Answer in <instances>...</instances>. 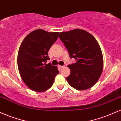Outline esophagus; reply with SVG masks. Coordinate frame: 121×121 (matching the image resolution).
<instances>
[{
  "instance_id": "1",
  "label": "esophagus",
  "mask_w": 121,
  "mask_h": 121,
  "mask_svg": "<svg viewBox=\"0 0 121 121\" xmlns=\"http://www.w3.org/2000/svg\"><path fill=\"white\" fill-rule=\"evenodd\" d=\"M58 67H59L60 69H62V68H63L64 66H59H59H58Z\"/></svg>"
}]
</instances>
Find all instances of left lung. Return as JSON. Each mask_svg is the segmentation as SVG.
<instances>
[{"label": "left lung", "instance_id": "left-lung-1", "mask_svg": "<svg viewBox=\"0 0 121 121\" xmlns=\"http://www.w3.org/2000/svg\"><path fill=\"white\" fill-rule=\"evenodd\" d=\"M59 38L76 63L68 65L70 75L66 78L72 87L88 89L97 83L103 72V56L100 45L91 34L83 29L60 32Z\"/></svg>", "mask_w": 121, "mask_h": 121}]
</instances>
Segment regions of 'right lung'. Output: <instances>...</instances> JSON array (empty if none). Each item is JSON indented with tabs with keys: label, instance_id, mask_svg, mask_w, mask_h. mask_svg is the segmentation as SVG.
I'll list each match as a JSON object with an SVG mask.
<instances>
[{
	"label": "right lung",
	"instance_id": "obj_1",
	"mask_svg": "<svg viewBox=\"0 0 121 121\" xmlns=\"http://www.w3.org/2000/svg\"><path fill=\"white\" fill-rule=\"evenodd\" d=\"M59 36V32L37 29L30 32L21 42L17 55L20 75L25 84L34 91L43 92L52 86L59 73L57 66L50 63L48 51Z\"/></svg>",
	"mask_w": 121,
	"mask_h": 121
}]
</instances>
